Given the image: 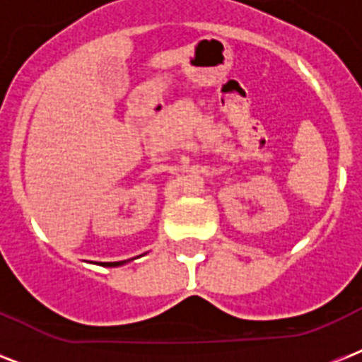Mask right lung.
Masks as SVG:
<instances>
[{"label":"right lung","mask_w":362,"mask_h":362,"mask_svg":"<svg viewBox=\"0 0 362 362\" xmlns=\"http://www.w3.org/2000/svg\"><path fill=\"white\" fill-rule=\"evenodd\" d=\"M133 259H125V261H115V263H103V267H122V264L129 263Z\"/></svg>","instance_id":"obj_1"}]
</instances>
